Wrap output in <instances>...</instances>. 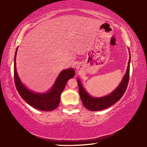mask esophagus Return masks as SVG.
<instances>
[{"mask_svg": "<svg viewBox=\"0 0 147 147\" xmlns=\"http://www.w3.org/2000/svg\"><path fill=\"white\" fill-rule=\"evenodd\" d=\"M76 69H77V70H79L80 69V65H78V64H77V65H76Z\"/></svg>", "mask_w": 147, "mask_h": 147, "instance_id": "esophagus-1", "label": "esophagus"}]
</instances>
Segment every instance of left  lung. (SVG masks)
I'll use <instances>...</instances> for the list:
<instances>
[{"instance_id":"obj_1","label":"left lung","mask_w":147,"mask_h":147,"mask_svg":"<svg viewBox=\"0 0 147 147\" xmlns=\"http://www.w3.org/2000/svg\"><path fill=\"white\" fill-rule=\"evenodd\" d=\"M131 61V55L129 52V59L127 65V70L124 74L121 82L113 92L104 96L102 97H93L90 95L84 88V87L81 83L79 78L77 79L78 84L79 93L82 103L85 107L91 111H98L103 109H107L111 105H114L115 102L119 100L124 95L127 88L129 79V66Z\"/></svg>"}]
</instances>
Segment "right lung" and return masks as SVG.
<instances>
[{"label":"right lung","instance_id":"right-lung-1","mask_svg":"<svg viewBox=\"0 0 147 147\" xmlns=\"http://www.w3.org/2000/svg\"><path fill=\"white\" fill-rule=\"evenodd\" d=\"M18 48L15 52L14 61V78L15 85L21 98L32 107L43 111H51L58 107L61 100V95L67 81L73 78L75 72L74 69L69 68L62 70L56 79L54 85L48 92L36 93L27 88L21 82L16 70V59Z\"/></svg>","mask_w":147,"mask_h":147}]
</instances>
